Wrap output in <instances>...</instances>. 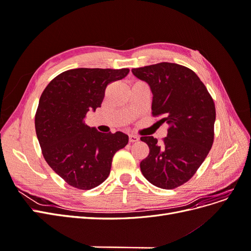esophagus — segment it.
<instances>
[{"instance_id": "34e87169", "label": "esophagus", "mask_w": 251, "mask_h": 251, "mask_svg": "<svg viewBox=\"0 0 251 251\" xmlns=\"http://www.w3.org/2000/svg\"><path fill=\"white\" fill-rule=\"evenodd\" d=\"M138 140H139L138 136L133 135V134L128 135V141H130V142H136V141H138Z\"/></svg>"}]
</instances>
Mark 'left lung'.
<instances>
[{"label": "left lung", "mask_w": 251, "mask_h": 251, "mask_svg": "<svg viewBox=\"0 0 251 251\" xmlns=\"http://www.w3.org/2000/svg\"><path fill=\"white\" fill-rule=\"evenodd\" d=\"M153 94L151 113L170 127L162 142L153 136L141 141L150 148L140 162L146 179L157 187L172 189L191 179L214 142L216 108L206 87L194 71L173 63L132 69Z\"/></svg>", "instance_id": "obj_1"}]
</instances>
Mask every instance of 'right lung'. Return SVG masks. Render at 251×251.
Listing matches in <instances>:
<instances>
[{"mask_svg":"<svg viewBox=\"0 0 251 251\" xmlns=\"http://www.w3.org/2000/svg\"><path fill=\"white\" fill-rule=\"evenodd\" d=\"M128 69L68 70L44 90L35 114V131L45 160L68 184L91 189L108 178L113 156L128 136L105 134L85 124L89 111L101 105L109 83L125 78Z\"/></svg>","mask_w":251,"mask_h":251,"instance_id":"right-lung-1","label":"right lung"}]
</instances>
